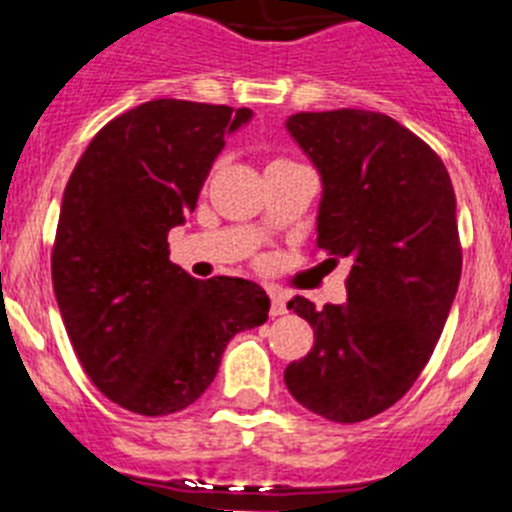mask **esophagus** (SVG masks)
<instances>
[{
  "instance_id": "1",
  "label": "esophagus",
  "mask_w": 512,
  "mask_h": 512,
  "mask_svg": "<svg viewBox=\"0 0 512 512\" xmlns=\"http://www.w3.org/2000/svg\"><path fill=\"white\" fill-rule=\"evenodd\" d=\"M269 297H271V307H269L271 318L284 315V312H287V302H284V295H279L277 289H269Z\"/></svg>"
}]
</instances>
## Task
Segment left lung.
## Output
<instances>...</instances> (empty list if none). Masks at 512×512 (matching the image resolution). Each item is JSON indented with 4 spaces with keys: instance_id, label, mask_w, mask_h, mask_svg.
Segmentation results:
<instances>
[{
    "instance_id": "obj_1",
    "label": "left lung",
    "mask_w": 512,
    "mask_h": 512,
    "mask_svg": "<svg viewBox=\"0 0 512 512\" xmlns=\"http://www.w3.org/2000/svg\"><path fill=\"white\" fill-rule=\"evenodd\" d=\"M284 128L323 184L318 248L351 261L343 305L287 302L315 343L284 384L310 413L359 423L413 387L449 318L461 277L454 187L441 158L382 112H297Z\"/></svg>"
}]
</instances>
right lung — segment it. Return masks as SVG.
Wrapping results in <instances>:
<instances>
[{
    "instance_id": "add662e5",
    "label": "right lung",
    "mask_w": 512,
    "mask_h": 512,
    "mask_svg": "<svg viewBox=\"0 0 512 512\" xmlns=\"http://www.w3.org/2000/svg\"><path fill=\"white\" fill-rule=\"evenodd\" d=\"M251 117L153 99L107 122L66 184L51 259L58 310L94 387L130 413L189 408L230 338L269 318L259 284L194 279L166 243L197 207L225 135Z\"/></svg>"
}]
</instances>
